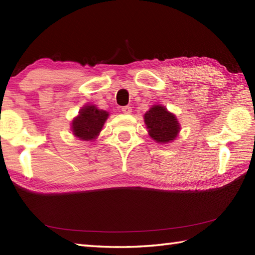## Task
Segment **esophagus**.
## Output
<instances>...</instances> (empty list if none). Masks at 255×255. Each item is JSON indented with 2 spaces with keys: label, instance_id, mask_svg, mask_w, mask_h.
<instances>
[{
  "label": "esophagus",
  "instance_id": "obj_1",
  "mask_svg": "<svg viewBox=\"0 0 255 255\" xmlns=\"http://www.w3.org/2000/svg\"><path fill=\"white\" fill-rule=\"evenodd\" d=\"M131 107L130 106H124V107H122V112L124 113V114H130L131 113Z\"/></svg>",
  "mask_w": 255,
  "mask_h": 255
}]
</instances>
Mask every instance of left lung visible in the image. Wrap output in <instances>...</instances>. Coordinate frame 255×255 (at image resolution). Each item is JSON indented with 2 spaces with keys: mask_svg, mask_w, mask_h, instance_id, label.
Wrapping results in <instances>:
<instances>
[{
  "mask_svg": "<svg viewBox=\"0 0 255 255\" xmlns=\"http://www.w3.org/2000/svg\"><path fill=\"white\" fill-rule=\"evenodd\" d=\"M143 118L150 137L158 143L173 141L181 130L174 114L170 113L162 105H153L144 114Z\"/></svg>",
  "mask_w": 255,
  "mask_h": 255,
  "instance_id": "1",
  "label": "left lung"
}]
</instances>
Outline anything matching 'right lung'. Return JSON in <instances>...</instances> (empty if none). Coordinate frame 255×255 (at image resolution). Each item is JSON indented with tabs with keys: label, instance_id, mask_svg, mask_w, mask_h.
Wrapping results in <instances>:
<instances>
[{
	"label": "right lung",
	"instance_id": "1",
	"mask_svg": "<svg viewBox=\"0 0 255 255\" xmlns=\"http://www.w3.org/2000/svg\"><path fill=\"white\" fill-rule=\"evenodd\" d=\"M107 112L99 110L95 105H85L72 121V132L80 140H94L99 136L108 118Z\"/></svg>",
	"mask_w": 255,
	"mask_h": 255
}]
</instances>
